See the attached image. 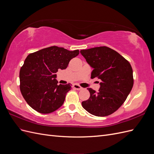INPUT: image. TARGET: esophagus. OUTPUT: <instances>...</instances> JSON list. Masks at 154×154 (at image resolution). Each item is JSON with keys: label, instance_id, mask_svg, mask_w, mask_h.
Segmentation results:
<instances>
[{"label": "esophagus", "instance_id": "obj_1", "mask_svg": "<svg viewBox=\"0 0 154 154\" xmlns=\"http://www.w3.org/2000/svg\"><path fill=\"white\" fill-rule=\"evenodd\" d=\"M73 87H74V88H75V89L79 90V91L83 89V88H82L81 86L78 85V84H74V85H73Z\"/></svg>", "mask_w": 154, "mask_h": 154}]
</instances>
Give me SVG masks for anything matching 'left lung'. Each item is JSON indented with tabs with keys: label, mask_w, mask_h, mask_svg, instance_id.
I'll list each match as a JSON object with an SVG mask.
<instances>
[{
	"label": "left lung",
	"mask_w": 154,
	"mask_h": 154,
	"mask_svg": "<svg viewBox=\"0 0 154 154\" xmlns=\"http://www.w3.org/2000/svg\"><path fill=\"white\" fill-rule=\"evenodd\" d=\"M93 68L91 78L101 80L99 91L91 88L88 100L82 105L88 112L100 117L110 115L123 105L134 85L131 65L116 51L106 46L81 50Z\"/></svg>",
	"instance_id": "obj_1"
}]
</instances>
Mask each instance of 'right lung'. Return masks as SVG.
Wrapping results in <instances>:
<instances>
[{"label":"right lung","mask_w":154,"mask_h":154,"mask_svg":"<svg viewBox=\"0 0 154 154\" xmlns=\"http://www.w3.org/2000/svg\"><path fill=\"white\" fill-rule=\"evenodd\" d=\"M79 53L78 49L71 51L51 46L27 56L20 70V89L32 109L49 114L63 105L72 85H57L56 72L66 69L70 60Z\"/></svg>","instance_id":"obj_1"}]
</instances>
